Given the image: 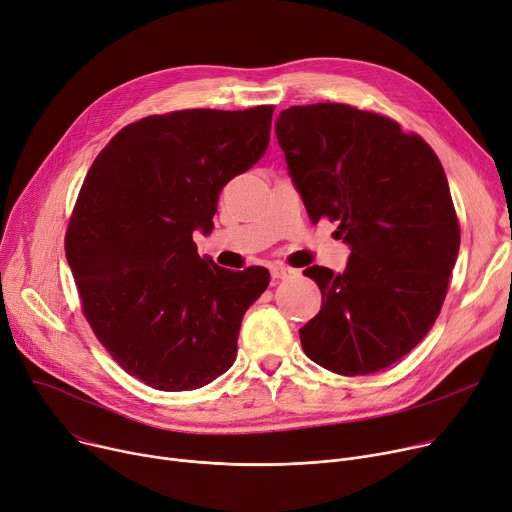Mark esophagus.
<instances>
[{
  "instance_id": "obj_1",
  "label": "esophagus",
  "mask_w": 512,
  "mask_h": 512,
  "mask_svg": "<svg viewBox=\"0 0 512 512\" xmlns=\"http://www.w3.org/2000/svg\"><path fill=\"white\" fill-rule=\"evenodd\" d=\"M299 275V270L295 268H289V266H270V277H273L275 281H287V279H295Z\"/></svg>"
}]
</instances>
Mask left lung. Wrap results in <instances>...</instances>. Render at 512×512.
<instances>
[{
    "instance_id": "left-lung-1",
    "label": "left lung",
    "mask_w": 512,
    "mask_h": 512,
    "mask_svg": "<svg viewBox=\"0 0 512 512\" xmlns=\"http://www.w3.org/2000/svg\"><path fill=\"white\" fill-rule=\"evenodd\" d=\"M310 219L339 221L343 273L308 266L320 312L299 328L318 366L359 376L393 366L436 322L461 233L428 142L393 119L341 103L289 107L275 122Z\"/></svg>"
}]
</instances>
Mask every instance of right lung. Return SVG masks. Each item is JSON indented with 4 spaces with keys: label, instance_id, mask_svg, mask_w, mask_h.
I'll use <instances>...</instances> for the list:
<instances>
[{
    "label": "right lung",
    "instance_id": "1",
    "mask_svg": "<svg viewBox=\"0 0 512 512\" xmlns=\"http://www.w3.org/2000/svg\"><path fill=\"white\" fill-rule=\"evenodd\" d=\"M273 105L150 115L115 134L82 184L66 258L97 339L130 376L194 390L225 374L246 310L268 287L262 266L198 256L221 190L268 148Z\"/></svg>",
    "mask_w": 512,
    "mask_h": 512
}]
</instances>
